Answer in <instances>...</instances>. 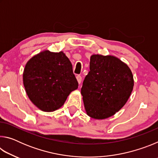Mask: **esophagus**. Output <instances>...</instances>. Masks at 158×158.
I'll list each match as a JSON object with an SVG mask.
<instances>
[{
	"label": "esophagus",
	"instance_id": "34e87169",
	"mask_svg": "<svg viewBox=\"0 0 158 158\" xmlns=\"http://www.w3.org/2000/svg\"><path fill=\"white\" fill-rule=\"evenodd\" d=\"M77 81H78L79 84H80L81 83L82 81V77L81 75H77Z\"/></svg>",
	"mask_w": 158,
	"mask_h": 158
}]
</instances>
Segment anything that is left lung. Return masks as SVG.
Returning <instances> with one entry per match:
<instances>
[{"label":"left lung","mask_w":158,"mask_h":158,"mask_svg":"<svg viewBox=\"0 0 158 158\" xmlns=\"http://www.w3.org/2000/svg\"><path fill=\"white\" fill-rule=\"evenodd\" d=\"M132 73L126 64L112 56L93 55L90 71L81 93L87 114L105 119L118 111L132 91Z\"/></svg>","instance_id":"1"}]
</instances>
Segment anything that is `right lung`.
Wrapping results in <instances>:
<instances>
[{"mask_svg":"<svg viewBox=\"0 0 158 158\" xmlns=\"http://www.w3.org/2000/svg\"><path fill=\"white\" fill-rule=\"evenodd\" d=\"M26 92L35 105L44 111H53L65 103L78 82L73 65L63 52L44 51L28 61L23 74Z\"/></svg>","mask_w":158,"mask_h":158,"instance_id":"right-lung-1","label":"right lung"}]
</instances>
